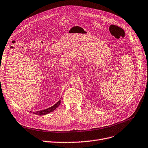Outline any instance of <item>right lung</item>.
I'll return each instance as SVG.
<instances>
[{"label":"right lung","mask_w":148,"mask_h":148,"mask_svg":"<svg viewBox=\"0 0 148 148\" xmlns=\"http://www.w3.org/2000/svg\"><path fill=\"white\" fill-rule=\"evenodd\" d=\"M61 99H62V97H61ZM61 99L58 101H57L56 104H54L53 106H51L49 108H47V109H45V110H41V111H36V112H31V111H30V112H33L34 114L38 115H43L48 114L49 112H51L54 111L57 108H58V106H59V105L60 104V103H61Z\"/></svg>","instance_id":"right-lung-1"}]
</instances>
